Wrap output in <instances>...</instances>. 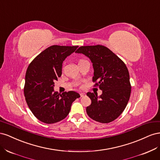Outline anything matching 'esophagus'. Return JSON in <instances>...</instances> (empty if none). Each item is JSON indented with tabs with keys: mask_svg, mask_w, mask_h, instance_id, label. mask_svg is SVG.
I'll use <instances>...</instances> for the list:
<instances>
[{
	"mask_svg": "<svg viewBox=\"0 0 160 160\" xmlns=\"http://www.w3.org/2000/svg\"><path fill=\"white\" fill-rule=\"evenodd\" d=\"M80 95H81V98H83V97H85V96L86 95V94H85V93H80Z\"/></svg>",
	"mask_w": 160,
	"mask_h": 160,
	"instance_id": "1",
	"label": "esophagus"
}]
</instances>
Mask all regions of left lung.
<instances>
[{
  "instance_id": "1",
  "label": "left lung",
  "mask_w": 160,
  "mask_h": 160,
  "mask_svg": "<svg viewBox=\"0 0 160 160\" xmlns=\"http://www.w3.org/2000/svg\"><path fill=\"white\" fill-rule=\"evenodd\" d=\"M76 52L83 53L93 62L94 87L102 90L87 93L91 104L87 107L89 117L96 122L108 123L117 119L126 108L131 94L129 74L124 62L103 45L81 46Z\"/></svg>"
}]
</instances>
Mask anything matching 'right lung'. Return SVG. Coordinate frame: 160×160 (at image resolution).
Segmentation results:
<instances>
[{"instance_id":"1","label":"right lung","mask_w":160,"mask_h":160,"mask_svg":"<svg viewBox=\"0 0 160 160\" xmlns=\"http://www.w3.org/2000/svg\"><path fill=\"white\" fill-rule=\"evenodd\" d=\"M78 46L52 45L42 51L28 65L24 87L26 102L41 122L51 124L68 115L72 103L80 98L75 91L54 92L55 81L62 73V63Z\"/></svg>"}]
</instances>
